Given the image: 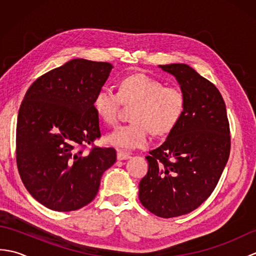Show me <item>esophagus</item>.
Instances as JSON below:
<instances>
[{
  "mask_svg": "<svg viewBox=\"0 0 256 256\" xmlns=\"http://www.w3.org/2000/svg\"><path fill=\"white\" fill-rule=\"evenodd\" d=\"M131 157V154L126 153V152H123V150H118V160H128Z\"/></svg>",
  "mask_w": 256,
  "mask_h": 256,
  "instance_id": "esophagus-1",
  "label": "esophagus"
}]
</instances>
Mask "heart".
<instances>
[{"mask_svg": "<svg viewBox=\"0 0 256 256\" xmlns=\"http://www.w3.org/2000/svg\"><path fill=\"white\" fill-rule=\"evenodd\" d=\"M123 104L133 108L131 123L122 125L106 136V142L123 150L148 145L150 132L170 133L180 122L186 108V94L177 86H165L144 74L125 77L118 91L103 88L98 92L94 106L102 121L114 125L118 121Z\"/></svg>", "mask_w": 256, "mask_h": 256, "instance_id": "1", "label": "heart"}]
</instances>
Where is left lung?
Here are the masks:
<instances>
[{
    "instance_id": "8db88e82",
    "label": "left lung",
    "mask_w": 256,
    "mask_h": 256,
    "mask_svg": "<svg viewBox=\"0 0 256 256\" xmlns=\"http://www.w3.org/2000/svg\"><path fill=\"white\" fill-rule=\"evenodd\" d=\"M186 94L180 122L160 148L150 150L140 201L160 218L197 209L214 192L231 150L230 124L216 86L184 64H164Z\"/></svg>"
}]
</instances>
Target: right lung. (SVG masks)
Here are the masks:
<instances>
[{
    "instance_id": "obj_1",
    "label": "right lung",
    "mask_w": 256,
    "mask_h": 256,
    "mask_svg": "<svg viewBox=\"0 0 256 256\" xmlns=\"http://www.w3.org/2000/svg\"><path fill=\"white\" fill-rule=\"evenodd\" d=\"M110 62L74 59L37 78L22 102L16 126V164L28 192L55 211L90 204L116 160L99 148L94 101L110 74ZM92 146L88 148V145Z\"/></svg>"
}]
</instances>
